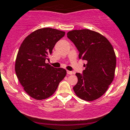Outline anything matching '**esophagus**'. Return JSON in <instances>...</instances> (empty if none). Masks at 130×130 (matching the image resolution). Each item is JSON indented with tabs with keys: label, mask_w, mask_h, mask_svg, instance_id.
Wrapping results in <instances>:
<instances>
[{
	"label": "esophagus",
	"mask_w": 130,
	"mask_h": 130,
	"mask_svg": "<svg viewBox=\"0 0 130 130\" xmlns=\"http://www.w3.org/2000/svg\"><path fill=\"white\" fill-rule=\"evenodd\" d=\"M67 73H68V74H69V75H72V74H73V72H71V71L67 70Z\"/></svg>",
	"instance_id": "1"
}]
</instances>
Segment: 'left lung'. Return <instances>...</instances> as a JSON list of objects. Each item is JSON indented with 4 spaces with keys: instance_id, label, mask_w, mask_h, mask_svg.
<instances>
[{
    "instance_id": "8db88e82",
    "label": "left lung",
    "mask_w": 130,
    "mask_h": 130,
    "mask_svg": "<svg viewBox=\"0 0 130 130\" xmlns=\"http://www.w3.org/2000/svg\"><path fill=\"white\" fill-rule=\"evenodd\" d=\"M67 37L79 51V58L85 60L83 74L76 73L78 82L73 90L85 101L102 96L113 82L115 72V53L108 40L102 34L88 29L74 30Z\"/></svg>"
}]
</instances>
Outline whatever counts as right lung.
<instances>
[{
  "label": "right lung",
  "mask_w": 130,
  "mask_h": 130,
  "mask_svg": "<svg viewBox=\"0 0 130 130\" xmlns=\"http://www.w3.org/2000/svg\"><path fill=\"white\" fill-rule=\"evenodd\" d=\"M65 34L55 28H40L28 35L19 48L15 70L24 90L34 99L52 96L66 76V70L56 69L45 62L55 43Z\"/></svg>",
  "instance_id": "obj_1"
}]
</instances>
